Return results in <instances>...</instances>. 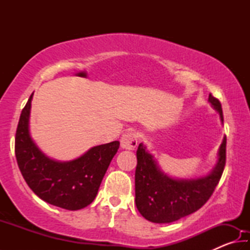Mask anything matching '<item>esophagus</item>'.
Segmentation results:
<instances>
[{"label": "esophagus", "instance_id": "34e87169", "mask_svg": "<svg viewBox=\"0 0 250 250\" xmlns=\"http://www.w3.org/2000/svg\"><path fill=\"white\" fill-rule=\"evenodd\" d=\"M120 143H121V147L125 150H134L135 146H138V137L137 134L132 131H128L122 134V137L120 139Z\"/></svg>", "mask_w": 250, "mask_h": 250}]
</instances>
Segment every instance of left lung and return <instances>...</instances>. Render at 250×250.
<instances>
[{"instance_id":"obj_1","label":"left lung","mask_w":250,"mask_h":250,"mask_svg":"<svg viewBox=\"0 0 250 250\" xmlns=\"http://www.w3.org/2000/svg\"><path fill=\"white\" fill-rule=\"evenodd\" d=\"M208 101L224 121L222 104L209 94ZM135 168V205L147 221L166 224L194 213L209 200L221 180L226 163V137L218 150L216 166L205 176L197 179H173L160 170L154 156L140 143Z\"/></svg>"}]
</instances>
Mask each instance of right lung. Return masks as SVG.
Instances as JSON below:
<instances>
[{"instance_id":"right-lung-1","label":"right lung","mask_w":250,"mask_h":250,"mask_svg":"<svg viewBox=\"0 0 250 250\" xmlns=\"http://www.w3.org/2000/svg\"><path fill=\"white\" fill-rule=\"evenodd\" d=\"M32 99L33 94L22 110L16 129L15 155L20 171L32 191L48 204L68 210L82 209L95 200L120 142L94 146L67 162L50 159L29 134Z\"/></svg>"}]
</instances>
